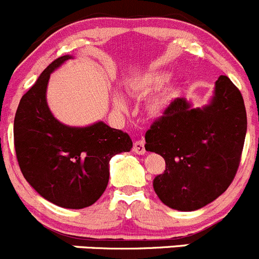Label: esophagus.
Instances as JSON below:
<instances>
[{
	"mask_svg": "<svg viewBox=\"0 0 259 259\" xmlns=\"http://www.w3.org/2000/svg\"><path fill=\"white\" fill-rule=\"evenodd\" d=\"M134 152H136L137 155H144L146 152V149H145V141L142 139L137 140L134 144Z\"/></svg>",
	"mask_w": 259,
	"mask_h": 259,
	"instance_id": "esophagus-1",
	"label": "esophagus"
}]
</instances>
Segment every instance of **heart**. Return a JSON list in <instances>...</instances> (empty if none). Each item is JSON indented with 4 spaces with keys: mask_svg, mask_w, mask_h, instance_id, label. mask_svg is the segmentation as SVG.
<instances>
[{
    "mask_svg": "<svg viewBox=\"0 0 259 259\" xmlns=\"http://www.w3.org/2000/svg\"><path fill=\"white\" fill-rule=\"evenodd\" d=\"M171 80V73L170 72H155V73H149V75H145L144 77L139 78V80L134 81L130 86L131 91L134 94H145V93H150L152 90H156V89L162 88L164 85L169 82ZM113 104L117 109L124 110L127 108V102L123 97L120 95H115L113 98ZM164 105V100H157L154 103V109L160 110Z\"/></svg>",
    "mask_w": 259,
    "mask_h": 259,
    "instance_id": "obj_1",
    "label": "heart"
}]
</instances>
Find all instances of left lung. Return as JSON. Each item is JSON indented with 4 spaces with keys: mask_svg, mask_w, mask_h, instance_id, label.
<instances>
[{
    "mask_svg": "<svg viewBox=\"0 0 259 259\" xmlns=\"http://www.w3.org/2000/svg\"><path fill=\"white\" fill-rule=\"evenodd\" d=\"M245 134L244 100L228 76L216 80L203 107L177 98L145 136V149L161 155L166 165L152 182L160 201L178 211L215 201L235 177Z\"/></svg>",
    "mask_w": 259,
    "mask_h": 259,
    "instance_id": "1",
    "label": "left lung"
}]
</instances>
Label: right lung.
<instances>
[{
    "label": "right lung",
    "instance_id": "obj_1",
    "mask_svg": "<svg viewBox=\"0 0 259 259\" xmlns=\"http://www.w3.org/2000/svg\"><path fill=\"white\" fill-rule=\"evenodd\" d=\"M71 58L66 54L53 61L21 98L14 140L21 173L38 194L56 206L78 210L104 193L110 159L131 151L132 140L103 120L75 127L54 117L47 103L49 77Z\"/></svg>",
    "mask_w": 259,
    "mask_h": 259
}]
</instances>
